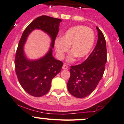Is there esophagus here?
Wrapping results in <instances>:
<instances>
[{
  "mask_svg": "<svg viewBox=\"0 0 124 124\" xmlns=\"http://www.w3.org/2000/svg\"><path fill=\"white\" fill-rule=\"evenodd\" d=\"M62 69H68V66L64 64L63 65V66H62Z\"/></svg>",
  "mask_w": 124,
  "mask_h": 124,
  "instance_id": "obj_1",
  "label": "esophagus"
}]
</instances>
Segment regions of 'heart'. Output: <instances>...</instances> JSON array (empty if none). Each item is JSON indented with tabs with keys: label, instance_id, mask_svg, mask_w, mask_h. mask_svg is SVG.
I'll return each mask as SVG.
<instances>
[{
	"label": "heart",
	"instance_id": "1",
	"mask_svg": "<svg viewBox=\"0 0 124 124\" xmlns=\"http://www.w3.org/2000/svg\"><path fill=\"white\" fill-rule=\"evenodd\" d=\"M95 42V33L92 29L83 25H77L69 28L61 38L55 40V47L58 56L63 59L69 49L72 52L68 57L69 62L78 58H84L90 52Z\"/></svg>",
	"mask_w": 124,
	"mask_h": 124
}]
</instances>
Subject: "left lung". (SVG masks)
<instances>
[{"label":"left lung","instance_id":"obj_1","mask_svg":"<svg viewBox=\"0 0 124 124\" xmlns=\"http://www.w3.org/2000/svg\"><path fill=\"white\" fill-rule=\"evenodd\" d=\"M96 29L98 39L93 51L82 63L70 66L68 89L70 94L78 98L86 97L95 90L105 69L106 40L98 27Z\"/></svg>","mask_w":124,"mask_h":124}]
</instances>
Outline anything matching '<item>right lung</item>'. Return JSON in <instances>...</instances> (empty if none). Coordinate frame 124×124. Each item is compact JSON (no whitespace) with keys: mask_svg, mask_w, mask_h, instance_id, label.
<instances>
[{"mask_svg":"<svg viewBox=\"0 0 124 124\" xmlns=\"http://www.w3.org/2000/svg\"><path fill=\"white\" fill-rule=\"evenodd\" d=\"M62 20L48 16H40L33 20L23 32L15 59V72L20 85L26 92L35 97L46 94L49 91L52 79L61 72L63 62L52 56V48L45 57L36 61L27 59L23 52V45L30 33L35 29L44 31L51 36V47L59 32Z\"/></svg>","mask_w":124,"mask_h":124,"instance_id":"obj_1","label":"right lung"}]
</instances>
